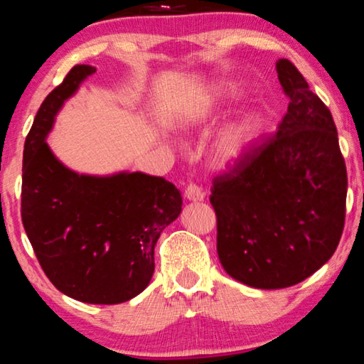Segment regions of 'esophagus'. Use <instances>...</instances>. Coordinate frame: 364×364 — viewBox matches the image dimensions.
Instances as JSON below:
<instances>
[{"label":"esophagus","mask_w":364,"mask_h":364,"mask_svg":"<svg viewBox=\"0 0 364 364\" xmlns=\"http://www.w3.org/2000/svg\"><path fill=\"white\" fill-rule=\"evenodd\" d=\"M186 198L191 202H200L205 198V192L198 186H196V183H188L186 187Z\"/></svg>","instance_id":"34e87169"}]
</instances>
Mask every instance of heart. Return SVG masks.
Here are the masks:
<instances>
[{
  "label": "heart",
  "instance_id": "b5f03b06",
  "mask_svg": "<svg viewBox=\"0 0 364 364\" xmlns=\"http://www.w3.org/2000/svg\"><path fill=\"white\" fill-rule=\"evenodd\" d=\"M210 112L212 101L210 99H202L200 102H197L196 106L186 112L183 126H197V124L210 117ZM260 126V114L255 111H248L237 119H233L232 122H228L225 127H222L212 146L215 164H218L220 167H230L243 161L252 152L253 146H255Z\"/></svg>",
  "mask_w": 364,
  "mask_h": 364
}]
</instances>
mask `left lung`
<instances>
[{
  "label": "left lung",
  "mask_w": 364,
  "mask_h": 364,
  "mask_svg": "<svg viewBox=\"0 0 364 364\" xmlns=\"http://www.w3.org/2000/svg\"><path fill=\"white\" fill-rule=\"evenodd\" d=\"M290 99L275 136L213 181L217 253L243 285H296L330 260L345 227L346 166L331 112L288 61H277Z\"/></svg>",
  "instance_id": "1"
}]
</instances>
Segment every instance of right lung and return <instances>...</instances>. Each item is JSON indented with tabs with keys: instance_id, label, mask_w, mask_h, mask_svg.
<instances>
[{
	"instance_id": "add662e5",
	"label": "right lung",
	"mask_w": 364,
	"mask_h": 364,
	"mask_svg": "<svg viewBox=\"0 0 364 364\" xmlns=\"http://www.w3.org/2000/svg\"><path fill=\"white\" fill-rule=\"evenodd\" d=\"M96 68L77 64L49 92L23 152L21 218L39 265L77 301L124 303L146 290L154 248L182 212L177 187L142 172L87 176L64 166L46 139L64 102Z\"/></svg>"
}]
</instances>
